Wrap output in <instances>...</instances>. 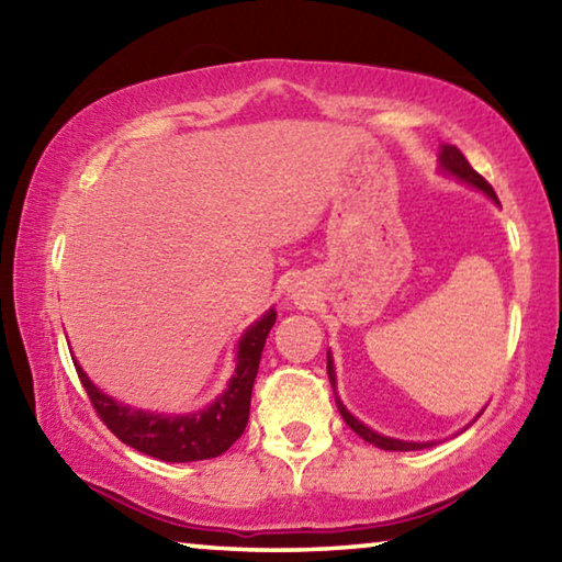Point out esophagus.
<instances>
[{"label": "esophagus", "mask_w": 562, "mask_h": 562, "mask_svg": "<svg viewBox=\"0 0 562 562\" xmlns=\"http://www.w3.org/2000/svg\"><path fill=\"white\" fill-rule=\"evenodd\" d=\"M292 297H294V300H300V292H297V294H292Z\"/></svg>", "instance_id": "obj_1"}]
</instances>
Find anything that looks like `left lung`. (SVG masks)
<instances>
[{"label":"left lung","mask_w":562,"mask_h":562,"mask_svg":"<svg viewBox=\"0 0 562 562\" xmlns=\"http://www.w3.org/2000/svg\"><path fill=\"white\" fill-rule=\"evenodd\" d=\"M439 170H441L443 176H451L456 180H461V183H465V186L481 190V193L488 195L493 203H498V198H496V193H493V188L479 173H475L469 160L463 158V154L456 146H449V144L441 146ZM327 374H329V384H331V392H335L337 408H339L341 418H345L349 429L355 431V434H359L367 443H374L376 449H384V451H422V449H429V446H436V441H402V439H392V436L379 434L374 429H369L364 422H359V418L351 414L345 404H341V398L337 394V372H335V359H331V351H327ZM481 414H483V408H481L479 414H475V418H479Z\"/></svg>","instance_id":"left-lung-1"}]
</instances>
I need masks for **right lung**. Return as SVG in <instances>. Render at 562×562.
Instances as JSON below:
<instances>
[{"instance_id":"add662e5","label":"right lung","mask_w":562,"mask_h":562,"mask_svg":"<svg viewBox=\"0 0 562 562\" xmlns=\"http://www.w3.org/2000/svg\"><path fill=\"white\" fill-rule=\"evenodd\" d=\"M274 319H278V312L270 307L260 319H255L252 325L243 331V337L235 347V372L231 376V382L223 389V394H217L213 404L190 414L146 412V408H133L128 404L116 402V398L103 394L101 389L91 382L89 374L83 372L79 361H76V357L71 359L76 374H79L83 389H87L101 422L106 424L111 434H116L123 443L168 463L205 461L225 453L245 431L247 416H250V396L255 376H258L262 347L274 325Z\"/></svg>"}]
</instances>
